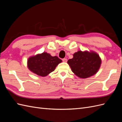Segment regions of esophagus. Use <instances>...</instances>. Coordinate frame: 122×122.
<instances>
[{
	"label": "esophagus",
	"mask_w": 122,
	"mask_h": 122,
	"mask_svg": "<svg viewBox=\"0 0 122 122\" xmlns=\"http://www.w3.org/2000/svg\"><path fill=\"white\" fill-rule=\"evenodd\" d=\"M62 61H63L64 62H66L67 61V58H63V59H62Z\"/></svg>",
	"instance_id": "obj_1"
}]
</instances>
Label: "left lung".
I'll return each mask as SVG.
<instances>
[{
	"instance_id": "1",
	"label": "left lung",
	"mask_w": 122,
	"mask_h": 122,
	"mask_svg": "<svg viewBox=\"0 0 122 122\" xmlns=\"http://www.w3.org/2000/svg\"><path fill=\"white\" fill-rule=\"evenodd\" d=\"M101 59L94 51H78L67 61L74 74L80 78H87L96 74L101 67Z\"/></svg>"
}]
</instances>
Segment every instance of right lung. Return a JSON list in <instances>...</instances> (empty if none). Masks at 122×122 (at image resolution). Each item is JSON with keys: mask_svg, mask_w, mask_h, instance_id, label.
<instances>
[{"mask_svg": "<svg viewBox=\"0 0 122 122\" xmlns=\"http://www.w3.org/2000/svg\"><path fill=\"white\" fill-rule=\"evenodd\" d=\"M62 62L57 56H52L46 52L29 57L27 60V68L33 73L45 77L54 71L57 66Z\"/></svg>", "mask_w": 122, "mask_h": 122, "instance_id": "right-lung-1", "label": "right lung"}]
</instances>
